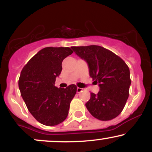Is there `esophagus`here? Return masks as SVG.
<instances>
[{"label": "esophagus", "mask_w": 152, "mask_h": 152, "mask_svg": "<svg viewBox=\"0 0 152 152\" xmlns=\"http://www.w3.org/2000/svg\"><path fill=\"white\" fill-rule=\"evenodd\" d=\"M83 90V89L82 88H79V87H78L77 91H77V93H80V92H81Z\"/></svg>", "instance_id": "34e87169"}]
</instances>
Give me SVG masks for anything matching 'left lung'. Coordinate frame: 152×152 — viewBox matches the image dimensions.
<instances>
[{
  "label": "left lung",
  "mask_w": 152,
  "mask_h": 152,
  "mask_svg": "<svg viewBox=\"0 0 152 152\" xmlns=\"http://www.w3.org/2000/svg\"><path fill=\"white\" fill-rule=\"evenodd\" d=\"M79 57L88 64L89 75L99 83L98 94L91 93L86 104L90 114L101 121H109L121 114L124 108L131 84L129 66L123 59L102 46L91 45L72 46Z\"/></svg>",
  "instance_id": "8db88e82"
}]
</instances>
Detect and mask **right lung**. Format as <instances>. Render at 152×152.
Instances as JSON below:
<instances>
[{
    "label": "right lung",
    "instance_id": "1",
    "mask_svg": "<svg viewBox=\"0 0 152 152\" xmlns=\"http://www.w3.org/2000/svg\"><path fill=\"white\" fill-rule=\"evenodd\" d=\"M69 47H46L38 52L23 68L18 86L28 109L38 122L56 126L66 119L76 85L66 88L54 86L62 71V61L73 53Z\"/></svg>",
    "mask_w": 152,
    "mask_h": 152
}]
</instances>
